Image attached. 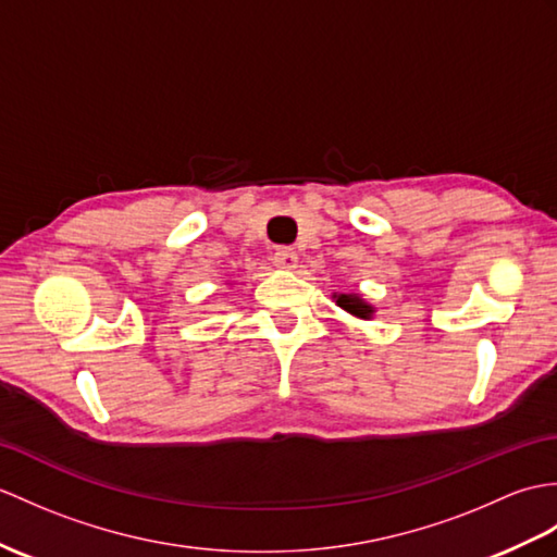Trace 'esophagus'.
<instances>
[{
	"label": "esophagus",
	"instance_id": "esophagus-1",
	"mask_svg": "<svg viewBox=\"0 0 557 557\" xmlns=\"http://www.w3.org/2000/svg\"><path fill=\"white\" fill-rule=\"evenodd\" d=\"M273 261L282 270H294L296 263H299V256H296V251L292 247H280L273 256Z\"/></svg>",
	"mask_w": 557,
	"mask_h": 557
}]
</instances>
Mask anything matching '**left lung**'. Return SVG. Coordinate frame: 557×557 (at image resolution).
<instances>
[{
    "label": "left lung",
    "mask_w": 557,
    "mask_h": 557,
    "mask_svg": "<svg viewBox=\"0 0 557 557\" xmlns=\"http://www.w3.org/2000/svg\"><path fill=\"white\" fill-rule=\"evenodd\" d=\"M334 299H337V306L344 308L346 313H351L360 320H370L374 313V308L368 301L360 299L358 294H334Z\"/></svg>",
    "instance_id": "8db88e82"
}]
</instances>
